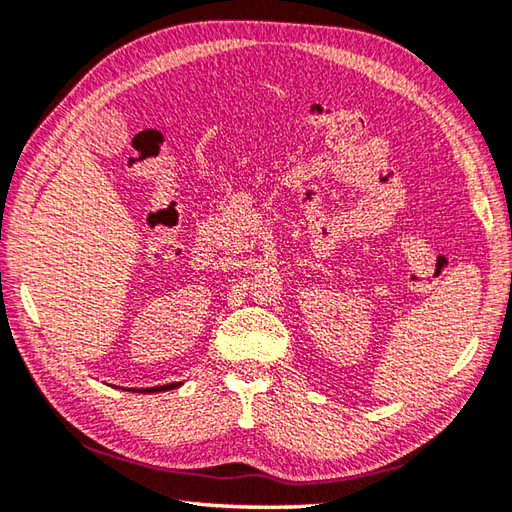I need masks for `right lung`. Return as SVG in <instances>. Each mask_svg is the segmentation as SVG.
Instances as JSON below:
<instances>
[{"label": "right lung", "mask_w": 512, "mask_h": 512, "mask_svg": "<svg viewBox=\"0 0 512 512\" xmlns=\"http://www.w3.org/2000/svg\"><path fill=\"white\" fill-rule=\"evenodd\" d=\"M179 384H166V386H155V388H144L142 393H162V390H170V388H177Z\"/></svg>", "instance_id": "obj_1"}]
</instances>
